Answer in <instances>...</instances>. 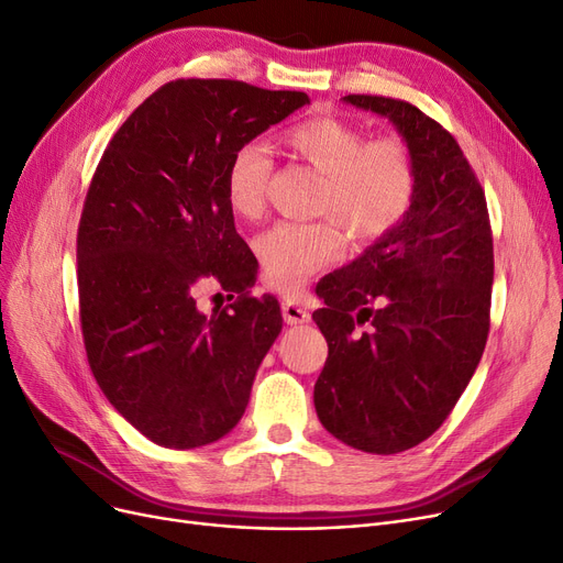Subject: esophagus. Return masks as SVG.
Listing matches in <instances>:
<instances>
[{"instance_id": "34e87169", "label": "esophagus", "mask_w": 563, "mask_h": 563, "mask_svg": "<svg viewBox=\"0 0 563 563\" xmlns=\"http://www.w3.org/2000/svg\"><path fill=\"white\" fill-rule=\"evenodd\" d=\"M280 308H283V320L287 324H301V322L310 320L308 310L299 301H295V299H283Z\"/></svg>"}]
</instances>
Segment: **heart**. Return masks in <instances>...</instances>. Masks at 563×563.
Returning a JSON list of instances; mask_svg holds the SVG:
<instances>
[{
	"mask_svg": "<svg viewBox=\"0 0 563 563\" xmlns=\"http://www.w3.org/2000/svg\"><path fill=\"white\" fill-rule=\"evenodd\" d=\"M295 157L324 176L318 211L341 220L362 241L389 234L418 195V166L399 136L371 139L334 115L301 120L283 134ZM274 159L262 143H243L224 169L227 203L239 218L257 220L266 208ZM345 236L339 222H278L257 239L264 280L297 292L320 268L339 260Z\"/></svg>",
	"mask_w": 563,
	"mask_h": 563,
	"instance_id": "obj_1",
	"label": "heart"
}]
</instances>
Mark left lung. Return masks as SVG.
<instances>
[{
	"label": "left lung",
	"instance_id": "1",
	"mask_svg": "<svg viewBox=\"0 0 563 563\" xmlns=\"http://www.w3.org/2000/svg\"><path fill=\"white\" fill-rule=\"evenodd\" d=\"M343 101L397 128L418 166V195L399 227L320 280L324 308L313 320L329 357L313 399L322 427L345 445L397 454L448 420L481 364L492 227L475 172L439 122L391 97Z\"/></svg>",
	"mask_w": 563,
	"mask_h": 563
}]
</instances>
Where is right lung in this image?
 Here are the masks:
<instances>
[{
	"label": "right lung",
	"instance_id": "add662e5",
	"mask_svg": "<svg viewBox=\"0 0 563 563\" xmlns=\"http://www.w3.org/2000/svg\"><path fill=\"white\" fill-rule=\"evenodd\" d=\"M306 92L180 78L122 122L82 203L80 329L103 397L162 448L222 439L283 329L278 299L253 297L257 260L224 195L229 157L308 103ZM240 297L203 317L196 289Z\"/></svg>",
	"mask_w": 563,
	"mask_h": 563
}]
</instances>
